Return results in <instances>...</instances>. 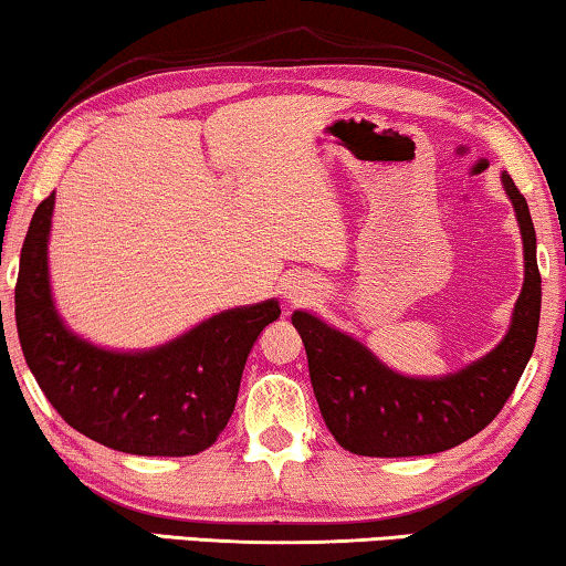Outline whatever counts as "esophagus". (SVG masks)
Returning <instances> with one entry per match:
<instances>
[{"label":"esophagus","mask_w":566,"mask_h":566,"mask_svg":"<svg viewBox=\"0 0 566 566\" xmlns=\"http://www.w3.org/2000/svg\"><path fill=\"white\" fill-rule=\"evenodd\" d=\"M290 300L292 302H305L307 300V286H292Z\"/></svg>","instance_id":"1"}]
</instances>
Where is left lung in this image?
<instances>
[{"label": "left lung", "instance_id": "8db88e82", "mask_svg": "<svg viewBox=\"0 0 566 566\" xmlns=\"http://www.w3.org/2000/svg\"><path fill=\"white\" fill-rule=\"evenodd\" d=\"M523 235L525 282L513 325L495 352L443 379L395 374L359 340L294 310L321 416L340 446L359 457H423L464 443L488 428L513 395L538 336L541 274L536 230L511 174H503Z\"/></svg>", "mask_w": 566, "mask_h": 566}]
</instances>
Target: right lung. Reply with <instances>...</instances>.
Returning a JSON list of instances; mask_svg holds the SVG:
<instances>
[{
  "mask_svg": "<svg viewBox=\"0 0 566 566\" xmlns=\"http://www.w3.org/2000/svg\"><path fill=\"white\" fill-rule=\"evenodd\" d=\"M53 195L38 205L22 243L14 321L25 361L48 402L86 439L138 457H192L218 441L259 333L280 302L220 313L146 354H113L71 336L48 290Z\"/></svg>",
  "mask_w": 566,
  "mask_h": 566,
  "instance_id": "add662e5",
  "label": "right lung"
}]
</instances>
